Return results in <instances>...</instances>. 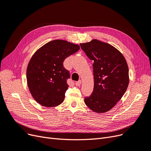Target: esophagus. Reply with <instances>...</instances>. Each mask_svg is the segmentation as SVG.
<instances>
[{"mask_svg":"<svg viewBox=\"0 0 151 151\" xmlns=\"http://www.w3.org/2000/svg\"><path fill=\"white\" fill-rule=\"evenodd\" d=\"M81 83H82L81 80H79L78 81L76 82V85L77 86H79L81 84Z\"/></svg>","mask_w":151,"mask_h":151,"instance_id":"obj_1","label":"esophagus"}]
</instances>
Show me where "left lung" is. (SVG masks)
Here are the masks:
<instances>
[{
	"label": "left lung",
	"mask_w": 151,
	"mask_h": 151,
	"mask_svg": "<svg viewBox=\"0 0 151 151\" xmlns=\"http://www.w3.org/2000/svg\"><path fill=\"white\" fill-rule=\"evenodd\" d=\"M86 55L93 60L94 89L84 103L91 110L103 113L121 99L129 84V67L116 48L98 40L80 43Z\"/></svg>",
	"instance_id": "1"
}]
</instances>
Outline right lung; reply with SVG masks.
<instances>
[{"mask_svg":"<svg viewBox=\"0 0 151 151\" xmlns=\"http://www.w3.org/2000/svg\"><path fill=\"white\" fill-rule=\"evenodd\" d=\"M80 49L79 45L63 40L45 44L33 54L26 70L29 92L45 107L58 106L64 100L69 72L63 67L65 59Z\"/></svg>","mask_w":151,"mask_h":151,"instance_id":"right-lung-1","label":"right lung"}]
</instances>
